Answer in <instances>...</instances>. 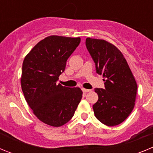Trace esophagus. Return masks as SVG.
<instances>
[{"label":"esophagus","instance_id":"obj_1","mask_svg":"<svg viewBox=\"0 0 153 153\" xmlns=\"http://www.w3.org/2000/svg\"><path fill=\"white\" fill-rule=\"evenodd\" d=\"M82 90H83V92H85V93H87V92L91 91V90H88V89H85V88H83V89H82Z\"/></svg>","mask_w":153,"mask_h":153}]
</instances>
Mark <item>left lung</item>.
Segmentation results:
<instances>
[{
  "label": "left lung",
  "instance_id": "1",
  "mask_svg": "<svg viewBox=\"0 0 153 153\" xmlns=\"http://www.w3.org/2000/svg\"><path fill=\"white\" fill-rule=\"evenodd\" d=\"M86 46L105 89L96 88L98 101L93 106L99 121L108 126L122 123L134 108L137 83L126 60L116 46L106 40L87 37Z\"/></svg>",
  "mask_w": 153,
  "mask_h": 153
}]
</instances>
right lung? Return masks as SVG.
I'll return each instance as SVG.
<instances>
[{
    "label": "right lung",
    "instance_id": "add662e5",
    "mask_svg": "<svg viewBox=\"0 0 153 153\" xmlns=\"http://www.w3.org/2000/svg\"><path fill=\"white\" fill-rule=\"evenodd\" d=\"M80 37L51 35L38 42L23 62L21 84L24 98L41 122L59 127L74 117L83 92L56 83Z\"/></svg>",
    "mask_w": 153,
    "mask_h": 153
}]
</instances>
